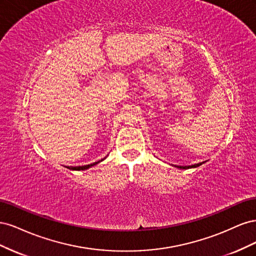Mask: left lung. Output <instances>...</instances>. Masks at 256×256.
Listing matches in <instances>:
<instances>
[{
	"mask_svg": "<svg viewBox=\"0 0 256 256\" xmlns=\"http://www.w3.org/2000/svg\"><path fill=\"white\" fill-rule=\"evenodd\" d=\"M203 164H205V161L203 162H200V164H192V166H174L178 168H182V170H188V168H198L200 166H202Z\"/></svg>",
	"mask_w": 256,
	"mask_h": 256,
	"instance_id": "left-lung-1",
	"label": "left lung"
}]
</instances>
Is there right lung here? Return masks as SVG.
Masks as SVG:
<instances>
[{
	"instance_id": "right-lung-1",
	"label": "right lung",
	"mask_w": 256,
	"mask_h": 256,
	"mask_svg": "<svg viewBox=\"0 0 256 256\" xmlns=\"http://www.w3.org/2000/svg\"><path fill=\"white\" fill-rule=\"evenodd\" d=\"M106 157H104V159H102V160H99V161H97V162H92V164H86V166H67V168H69V170H72V171H84V170H88V168H92V166H96V164H98L99 162H102V161H104V159H106Z\"/></svg>"
}]
</instances>
